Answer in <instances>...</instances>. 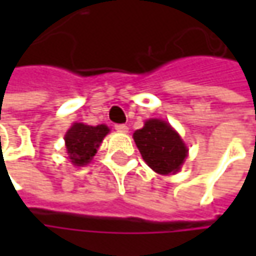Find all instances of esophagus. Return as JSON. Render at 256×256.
I'll return each mask as SVG.
<instances>
[{
  "mask_svg": "<svg viewBox=\"0 0 256 256\" xmlns=\"http://www.w3.org/2000/svg\"><path fill=\"white\" fill-rule=\"evenodd\" d=\"M115 130H116L118 132H128V126H126L125 124H116V125H115Z\"/></svg>",
  "mask_w": 256,
  "mask_h": 256,
  "instance_id": "esophagus-1",
  "label": "esophagus"
}]
</instances>
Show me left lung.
Masks as SVG:
<instances>
[{"label": "left lung", "mask_w": 256, "mask_h": 256, "mask_svg": "<svg viewBox=\"0 0 256 256\" xmlns=\"http://www.w3.org/2000/svg\"><path fill=\"white\" fill-rule=\"evenodd\" d=\"M134 141L148 166L164 175L178 171L188 152L180 135L161 120L146 121L134 132Z\"/></svg>", "instance_id": "1"}]
</instances>
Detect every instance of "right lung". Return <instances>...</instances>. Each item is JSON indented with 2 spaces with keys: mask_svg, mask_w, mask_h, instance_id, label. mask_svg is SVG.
I'll return each instance as SVG.
<instances>
[{
  "mask_svg": "<svg viewBox=\"0 0 256 256\" xmlns=\"http://www.w3.org/2000/svg\"><path fill=\"white\" fill-rule=\"evenodd\" d=\"M108 131L105 125L91 126L81 122L74 124L65 135V145L71 162L78 166L90 162Z\"/></svg>",
  "mask_w": 256,
  "mask_h": 256,
  "instance_id": "right-lung-1",
  "label": "right lung"
}]
</instances>
